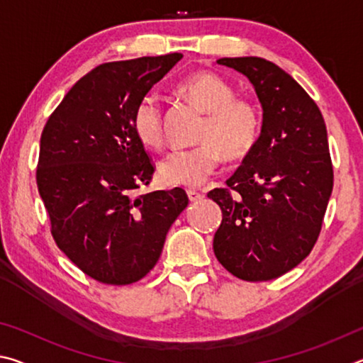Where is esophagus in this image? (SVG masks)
Wrapping results in <instances>:
<instances>
[{"instance_id": "34e87169", "label": "esophagus", "mask_w": 363, "mask_h": 363, "mask_svg": "<svg viewBox=\"0 0 363 363\" xmlns=\"http://www.w3.org/2000/svg\"><path fill=\"white\" fill-rule=\"evenodd\" d=\"M187 196H189V200L190 201H199V200H201L203 199V195H201L200 192H196V190H187Z\"/></svg>"}]
</instances>
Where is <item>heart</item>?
I'll use <instances>...</instances> for the list:
<instances>
[{"mask_svg": "<svg viewBox=\"0 0 363 363\" xmlns=\"http://www.w3.org/2000/svg\"><path fill=\"white\" fill-rule=\"evenodd\" d=\"M179 93L206 113L199 134L201 145L171 152L158 167L164 186L196 187L218 169L223 155L237 162L253 150L261 133V110L256 102L235 97V89L218 73L201 70L179 84ZM133 131L149 149L164 144L163 113L157 96L145 94L133 112Z\"/></svg>", "mask_w": 363, "mask_h": 363, "instance_id": "b5f03b06", "label": "heart"}]
</instances>
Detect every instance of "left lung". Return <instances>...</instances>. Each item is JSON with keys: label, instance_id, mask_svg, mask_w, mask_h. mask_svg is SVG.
Here are the masks:
<instances>
[{"label": "left lung", "instance_id": "1", "mask_svg": "<svg viewBox=\"0 0 363 363\" xmlns=\"http://www.w3.org/2000/svg\"><path fill=\"white\" fill-rule=\"evenodd\" d=\"M262 107L261 136L242 167L208 196L223 211L218 261L247 281L277 279L309 256L333 190L327 126L296 79L261 57H223Z\"/></svg>", "mask_w": 363, "mask_h": 363}]
</instances>
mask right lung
I'll return each instance as SVG.
<instances>
[{"label":"right lung","instance_id":"right-lung-1","mask_svg":"<svg viewBox=\"0 0 363 363\" xmlns=\"http://www.w3.org/2000/svg\"><path fill=\"white\" fill-rule=\"evenodd\" d=\"M181 59L173 52L96 67L72 86L41 133L36 184L51 233L101 284L145 277L189 205L179 187L136 192L155 168L133 131L136 104Z\"/></svg>","mask_w":363,"mask_h":363}]
</instances>
